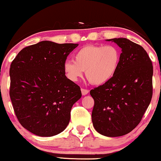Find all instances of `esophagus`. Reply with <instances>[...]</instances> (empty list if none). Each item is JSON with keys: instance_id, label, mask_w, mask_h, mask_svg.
<instances>
[{"instance_id": "1", "label": "esophagus", "mask_w": 161, "mask_h": 161, "mask_svg": "<svg viewBox=\"0 0 161 161\" xmlns=\"http://www.w3.org/2000/svg\"><path fill=\"white\" fill-rule=\"evenodd\" d=\"M81 94H82V96H85V95H87L88 92H89V90L87 89H84V88H81Z\"/></svg>"}]
</instances>
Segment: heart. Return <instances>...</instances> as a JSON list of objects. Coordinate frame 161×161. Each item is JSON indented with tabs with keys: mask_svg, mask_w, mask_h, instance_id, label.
Here are the masks:
<instances>
[{
	"mask_svg": "<svg viewBox=\"0 0 161 161\" xmlns=\"http://www.w3.org/2000/svg\"><path fill=\"white\" fill-rule=\"evenodd\" d=\"M121 53L113 45H87L74 54V62L66 60L63 63V71L66 77L76 81L83 71L87 80L95 85H101L109 81L118 69Z\"/></svg>",
	"mask_w": 161,
	"mask_h": 161,
	"instance_id": "heart-1",
	"label": "heart"
}]
</instances>
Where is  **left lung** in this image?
Listing matches in <instances>:
<instances>
[{
	"label": "left lung",
	"mask_w": 161,
	"mask_h": 161,
	"mask_svg": "<svg viewBox=\"0 0 161 161\" xmlns=\"http://www.w3.org/2000/svg\"><path fill=\"white\" fill-rule=\"evenodd\" d=\"M107 41L122 49L120 63L109 81L90 90L94 99L92 121L101 135L117 137L139 125L150 103L153 66L140 45L125 38Z\"/></svg>",
	"instance_id": "1"
}]
</instances>
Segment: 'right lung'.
<instances>
[{
    "mask_svg": "<svg viewBox=\"0 0 161 161\" xmlns=\"http://www.w3.org/2000/svg\"><path fill=\"white\" fill-rule=\"evenodd\" d=\"M78 44L43 41L22 49L10 66L9 95L22 126L39 136H53L69 125L80 86L69 80L63 63Z\"/></svg>",
    "mask_w": 161,
    "mask_h": 161,
    "instance_id": "add662e5",
    "label": "right lung"
}]
</instances>
